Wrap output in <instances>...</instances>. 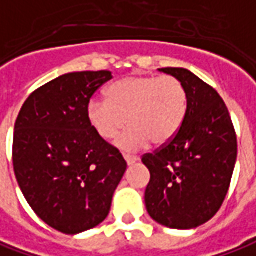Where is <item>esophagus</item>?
<instances>
[{"instance_id":"obj_1","label":"esophagus","mask_w":256,"mask_h":256,"mask_svg":"<svg viewBox=\"0 0 256 256\" xmlns=\"http://www.w3.org/2000/svg\"><path fill=\"white\" fill-rule=\"evenodd\" d=\"M124 160H126V163H128V166H132V164H134L138 162V157H136V156L124 154Z\"/></svg>"}]
</instances>
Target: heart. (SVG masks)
Wrapping results in <instances>:
<instances>
[{
    "instance_id": "1",
    "label": "heart",
    "mask_w": 256,
    "mask_h": 256,
    "mask_svg": "<svg viewBox=\"0 0 256 256\" xmlns=\"http://www.w3.org/2000/svg\"><path fill=\"white\" fill-rule=\"evenodd\" d=\"M188 112V94L180 79L170 75H132L116 80L106 89V100L92 99L86 116L103 140H118L122 150L134 152L150 142L156 146L172 142L184 124Z\"/></svg>"
}]
</instances>
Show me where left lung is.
<instances>
[{
    "label": "left lung",
    "instance_id": "1",
    "mask_svg": "<svg viewBox=\"0 0 256 256\" xmlns=\"http://www.w3.org/2000/svg\"><path fill=\"white\" fill-rule=\"evenodd\" d=\"M160 72L186 86L188 112L177 136L142 158L150 172L146 208L158 224L191 230L210 221L224 202L236 162V134L214 88L182 68Z\"/></svg>",
    "mask_w": 256,
    "mask_h": 256
}]
</instances>
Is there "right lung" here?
<instances>
[{
	"label": "right lung",
	"instance_id": "obj_1",
	"mask_svg": "<svg viewBox=\"0 0 256 256\" xmlns=\"http://www.w3.org/2000/svg\"><path fill=\"white\" fill-rule=\"evenodd\" d=\"M112 72H72L30 94L15 122L12 162L24 197L59 232L92 230L109 216L128 168L120 152L98 136L86 108Z\"/></svg>",
	"mask_w": 256,
	"mask_h": 256
}]
</instances>
